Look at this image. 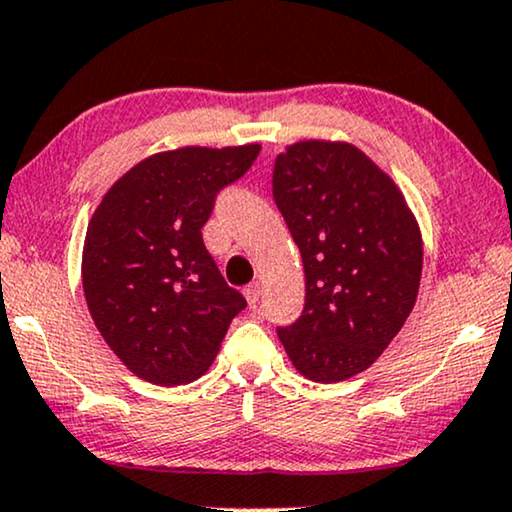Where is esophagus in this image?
I'll return each mask as SVG.
<instances>
[{"mask_svg":"<svg viewBox=\"0 0 512 512\" xmlns=\"http://www.w3.org/2000/svg\"><path fill=\"white\" fill-rule=\"evenodd\" d=\"M243 295H245V299H248V304L250 306H255L257 302H260V295H262V285L260 283H250V285H245V290H243Z\"/></svg>","mask_w":512,"mask_h":512,"instance_id":"esophagus-1","label":"esophagus"}]
</instances>
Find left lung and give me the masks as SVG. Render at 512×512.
<instances>
[{
	"instance_id": "obj_1",
	"label": "left lung",
	"mask_w": 512,
	"mask_h": 512,
	"mask_svg": "<svg viewBox=\"0 0 512 512\" xmlns=\"http://www.w3.org/2000/svg\"><path fill=\"white\" fill-rule=\"evenodd\" d=\"M274 201L302 252L306 304L278 327L306 379L335 384L377 360L414 309L424 243L398 185L349 142L302 140L274 166Z\"/></svg>"
}]
</instances>
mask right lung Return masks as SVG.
Segmentation results:
<instances>
[{
  "label": "right lung",
  "mask_w": 512,
  "mask_h": 512,
  "mask_svg": "<svg viewBox=\"0 0 512 512\" xmlns=\"http://www.w3.org/2000/svg\"><path fill=\"white\" fill-rule=\"evenodd\" d=\"M260 145L180 147L121 175L88 222L81 281L109 349L140 379L180 386L213 365L245 299L201 229L215 196L248 173Z\"/></svg>",
  "instance_id": "obj_1"
}]
</instances>
